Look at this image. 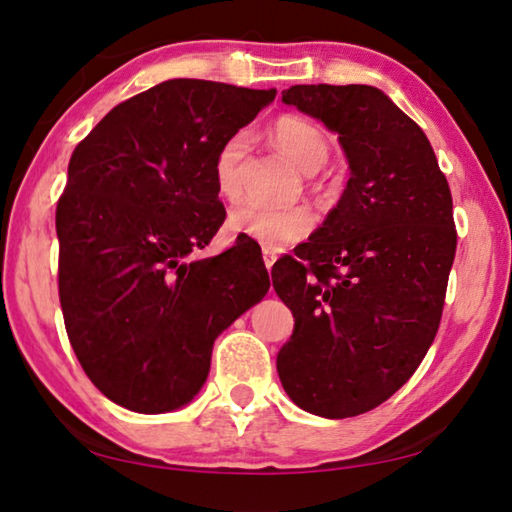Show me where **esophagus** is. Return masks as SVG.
<instances>
[{
  "label": "esophagus",
  "mask_w": 512,
  "mask_h": 512,
  "mask_svg": "<svg viewBox=\"0 0 512 512\" xmlns=\"http://www.w3.org/2000/svg\"><path fill=\"white\" fill-rule=\"evenodd\" d=\"M275 259H277V253H275V250H273V248H264V264H266L268 271H271V268H273Z\"/></svg>",
  "instance_id": "obj_1"
}]
</instances>
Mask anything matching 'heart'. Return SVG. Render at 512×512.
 Here are the masks:
<instances>
[{"mask_svg": "<svg viewBox=\"0 0 512 512\" xmlns=\"http://www.w3.org/2000/svg\"><path fill=\"white\" fill-rule=\"evenodd\" d=\"M268 135L287 158L302 171H316L327 160L329 142L314 121L298 115L277 117ZM248 151V133L237 131L228 135L214 158V185L225 198H235L241 192V160ZM316 225V216L307 205L271 207L246 201L232 207L228 228L235 235L259 241L266 248H284L305 239Z\"/></svg>", "mask_w": 512, "mask_h": 512, "instance_id": "1", "label": "heart"}]
</instances>
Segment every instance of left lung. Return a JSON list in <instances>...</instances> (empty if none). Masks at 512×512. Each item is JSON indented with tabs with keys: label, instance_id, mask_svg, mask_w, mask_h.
I'll return each mask as SVG.
<instances>
[{
	"label": "left lung",
	"instance_id": "obj_1",
	"mask_svg": "<svg viewBox=\"0 0 512 512\" xmlns=\"http://www.w3.org/2000/svg\"><path fill=\"white\" fill-rule=\"evenodd\" d=\"M282 101L339 133L350 180L296 257L273 266L293 334L277 352L284 391L341 420L409 381L436 339L456 255L445 173L427 135L370 85H293Z\"/></svg>",
	"mask_w": 512,
	"mask_h": 512
}]
</instances>
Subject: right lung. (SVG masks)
Segmentation results:
<instances>
[{"instance_id":"obj_1","label":"right lung","mask_w":512,"mask_h":512,"mask_svg":"<svg viewBox=\"0 0 512 512\" xmlns=\"http://www.w3.org/2000/svg\"><path fill=\"white\" fill-rule=\"evenodd\" d=\"M277 90L173 79L112 108L76 146L58 198V296L76 359L124 409L164 413L201 391L212 345L266 296L257 241L207 259L225 221L223 140Z\"/></svg>"}]
</instances>
